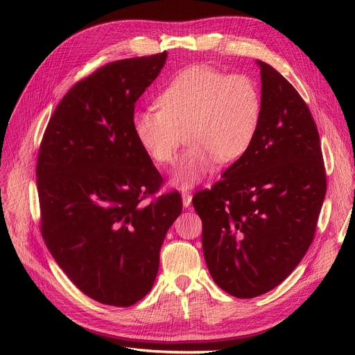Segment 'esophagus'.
Masks as SVG:
<instances>
[{
    "mask_svg": "<svg viewBox=\"0 0 355 355\" xmlns=\"http://www.w3.org/2000/svg\"><path fill=\"white\" fill-rule=\"evenodd\" d=\"M191 200H193V196L190 193H182V206L184 207H189L191 204Z\"/></svg>",
    "mask_w": 355,
    "mask_h": 355,
    "instance_id": "obj_1",
    "label": "esophagus"
}]
</instances>
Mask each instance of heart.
<instances>
[{
	"label": "heart",
	"instance_id": "1",
	"mask_svg": "<svg viewBox=\"0 0 355 355\" xmlns=\"http://www.w3.org/2000/svg\"><path fill=\"white\" fill-rule=\"evenodd\" d=\"M158 110H137L132 130L153 162L168 165L187 132L190 148L181 157L171 184L190 190L214 171L217 162H234L253 145L262 119L259 86L246 74H226L206 64L185 67L157 96Z\"/></svg>",
	"mask_w": 355,
	"mask_h": 355
}]
</instances>
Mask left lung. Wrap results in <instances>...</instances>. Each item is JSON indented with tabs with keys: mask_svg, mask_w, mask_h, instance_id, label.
Wrapping results in <instances>:
<instances>
[{
	"mask_svg": "<svg viewBox=\"0 0 355 355\" xmlns=\"http://www.w3.org/2000/svg\"><path fill=\"white\" fill-rule=\"evenodd\" d=\"M256 63L262 79L256 139L211 190L193 197L209 272L217 286L241 300L269 292L300 265L327 193L309 107L281 73Z\"/></svg>",
	"mask_w": 355,
	"mask_h": 355,
	"instance_id": "1",
	"label": "left lung"
}]
</instances>
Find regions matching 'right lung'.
<instances>
[{
	"label": "right lung",
	"instance_id": "1",
	"mask_svg": "<svg viewBox=\"0 0 355 355\" xmlns=\"http://www.w3.org/2000/svg\"><path fill=\"white\" fill-rule=\"evenodd\" d=\"M166 51L109 63L78 82L49 121L37 158L42 234L85 295L130 306L151 291L165 234L182 211L135 139V103Z\"/></svg>",
	"mask_w": 355,
	"mask_h": 355
}]
</instances>
